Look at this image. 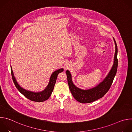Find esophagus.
<instances>
[{
  "label": "esophagus",
  "instance_id": "obj_1",
  "mask_svg": "<svg viewBox=\"0 0 132 132\" xmlns=\"http://www.w3.org/2000/svg\"><path fill=\"white\" fill-rule=\"evenodd\" d=\"M64 66H65L66 69H67V68H68L70 67V64L69 63H68V62H66V63H65Z\"/></svg>",
  "mask_w": 132,
  "mask_h": 132
}]
</instances>
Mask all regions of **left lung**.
I'll use <instances>...</instances> for the list:
<instances>
[{"instance_id":"left-lung-1","label":"left lung","mask_w":132,"mask_h":132,"mask_svg":"<svg viewBox=\"0 0 132 132\" xmlns=\"http://www.w3.org/2000/svg\"><path fill=\"white\" fill-rule=\"evenodd\" d=\"M113 40L116 45L113 64L107 76L97 86L86 90L79 88L73 84L70 71L68 70H66L68 84L70 91L73 98L78 102L81 103H87L95 101L103 97L110 88L116 75L118 65L117 59L118 46L114 37Z\"/></svg>"}]
</instances>
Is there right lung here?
Here are the masks:
<instances>
[{
	"label": "right lung",
	"instance_id": "obj_1",
	"mask_svg": "<svg viewBox=\"0 0 132 132\" xmlns=\"http://www.w3.org/2000/svg\"><path fill=\"white\" fill-rule=\"evenodd\" d=\"M10 67H11V73L12 75V80L17 89L28 99L31 101L37 102H43L47 100L50 97L52 92L53 91L54 87L56 83V79H57V77L59 73L61 72H62L64 70L63 68H60L59 69L54 71L51 75L50 78L49 82L47 86H46V87L41 91L33 92V91L27 90L23 88L19 85V84L16 81L14 76V74L12 71V67L11 66Z\"/></svg>",
	"mask_w": 132,
	"mask_h": 132
}]
</instances>
